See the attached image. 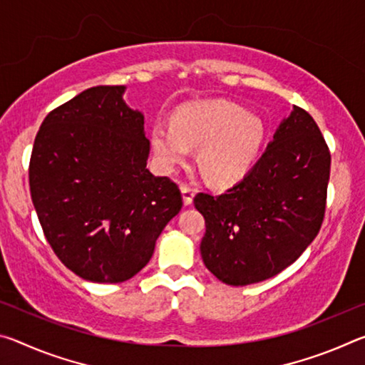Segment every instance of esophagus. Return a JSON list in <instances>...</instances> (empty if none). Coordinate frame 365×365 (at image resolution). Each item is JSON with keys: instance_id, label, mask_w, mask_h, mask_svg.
<instances>
[{"instance_id": "34e87169", "label": "esophagus", "mask_w": 365, "mask_h": 365, "mask_svg": "<svg viewBox=\"0 0 365 365\" xmlns=\"http://www.w3.org/2000/svg\"><path fill=\"white\" fill-rule=\"evenodd\" d=\"M182 196H183V202L185 206H190L191 202H193V197H195V190L188 187V185H182Z\"/></svg>"}]
</instances>
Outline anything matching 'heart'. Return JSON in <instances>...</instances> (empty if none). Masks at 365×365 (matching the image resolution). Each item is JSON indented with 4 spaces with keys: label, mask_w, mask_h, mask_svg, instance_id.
<instances>
[{
    "label": "heart",
    "mask_w": 365,
    "mask_h": 365,
    "mask_svg": "<svg viewBox=\"0 0 365 365\" xmlns=\"http://www.w3.org/2000/svg\"><path fill=\"white\" fill-rule=\"evenodd\" d=\"M257 115L227 100L197 101L178 106L172 122L156 120L151 145L159 164L174 169L197 148V165L209 182L232 185L242 180L257 159L264 141Z\"/></svg>",
    "instance_id": "1"
}]
</instances>
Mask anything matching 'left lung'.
Returning a JSON list of instances; mask_svg holds the SVG:
<instances>
[{"mask_svg":"<svg viewBox=\"0 0 365 365\" xmlns=\"http://www.w3.org/2000/svg\"><path fill=\"white\" fill-rule=\"evenodd\" d=\"M330 150L316 120L294 106L248 174L225 193H197L201 256L220 282L267 280L298 259L322 227Z\"/></svg>","mask_w":365,"mask_h":365,"instance_id":"left-lung-1","label":"left lung"}]
</instances>
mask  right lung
<instances>
[{"label": "right lung", "mask_w": 365, "mask_h": 365, "mask_svg": "<svg viewBox=\"0 0 365 365\" xmlns=\"http://www.w3.org/2000/svg\"><path fill=\"white\" fill-rule=\"evenodd\" d=\"M100 85L49 113L35 137L30 195L43 233L67 269L95 283L132 279L183 206L169 177L146 169L145 117Z\"/></svg>", "instance_id": "right-lung-1"}]
</instances>
